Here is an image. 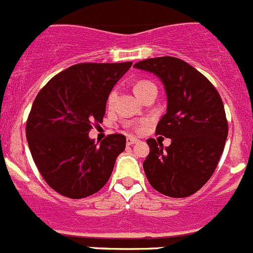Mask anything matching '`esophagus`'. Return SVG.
<instances>
[{
	"label": "esophagus",
	"mask_w": 253,
	"mask_h": 253,
	"mask_svg": "<svg viewBox=\"0 0 253 253\" xmlns=\"http://www.w3.org/2000/svg\"><path fill=\"white\" fill-rule=\"evenodd\" d=\"M135 142H137V139H135V137H132V136L126 137V145H132V144H135Z\"/></svg>",
	"instance_id": "34e87169"
}]
</instances>
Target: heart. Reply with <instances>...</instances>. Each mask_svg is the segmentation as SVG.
Segmentation results:
<instances>
[{
  "instance_id": "b5f03b06",
  "label": "heart",
  "mask_w": 253,
  "mask_h": 253,
  "mask_svg": "<svg viewBox=\"0 0 253 253\" xmlns=\"http://www.w3.org/2000/svg\"><path fill=\"white\" fill-rule=\"evenodd\" d=\"M150 87H155L154 84H151V82L149 81H139L134 86L135 94H136L139 98H141V96L145 93V91L149 89ZM116 99H117V89H113V91H111V93L108 94V98H107V106H108L109 108H112V107L114 106V103H116ZM147 124H149V122L147 121L136 122V123L130 124L129 129L134 132H141L142 130H145V127L147 126Z\"/></svg>"
}]
</instances>
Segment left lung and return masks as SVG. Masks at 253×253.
Instances as JSON below:
<instances>
[{"mask_svg": "<svg viewBox=\"0 0 253 253\" xmlns=\"http://www.w3.org/2000/svg\"><path fill=\"white\" fill-rule=\"evenodd\" d=\"M134 66L160 77L167 94L156 134L172 142L164 149L147 139L150 152L142 164L147 181L167 197L192 196L209 181L224 151L229 126L221 97L204 75L178 57H154Z\"/></svg>", "mask_w": 253, "mask_h": 253, "instance_id": "left-lung-1", "label": "left lung"}]
</instances>
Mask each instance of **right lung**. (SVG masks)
I'll list each match as a JSON object with an SVG mask.
<instances>
[{"label":"right lung","instance_id":"right-lung-1","mask_svg":"<svg viewBox=\"0 0 253 253\" xmlns=\"http://www.w3.org/2000/svg\"><path fill=\"white\" fill-rule=\"evenodd\" d=\"M132 62H81L55 75L33 102L26 135L32 157L47 184L61 196L81 199L108 182L126 136L111 134L94 144L108 94Z\"/></svg>","mask_w":253,"mask_h":253}]
</instances>
